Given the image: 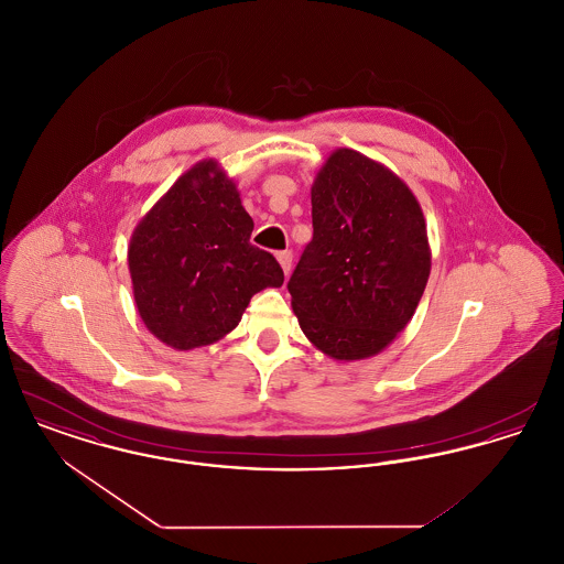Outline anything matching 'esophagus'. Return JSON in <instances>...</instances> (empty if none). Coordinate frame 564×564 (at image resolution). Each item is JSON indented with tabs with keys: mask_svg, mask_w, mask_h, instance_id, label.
<instances>
[{
	"mask_svg": "<svg viewBox=\"0 0 564 564\" xmlns=\"http://www.w3.org/2000/svg\"><path fill=\"white\" fill-rule=\"evenodd\" d=\"M276 260H279V264H281V269L285 274H290V270H292V260H294V256H292V251H279L276 253Z\"/></svg>",
	"mask_w": 564,
	"mask_h": 564,
	"instance_id": "1",
	"label": "esophagus"
}]
</instances>
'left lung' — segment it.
Returning a JSON list of instances; mask_svg holds the SVG:
<instances>
[{"instance_id":"left-lung-1","label":"left lung","mask_w":564,"mask_h":564,"mask_svg":"<svg viewBox=\"0 0 564 564\" xmlns=\"http://www.w3.org/2000/svg\"><path fill=\"white\" fill-rule=\"evenodd\" d=\"M313 239L288 283L304 336L336 361L387 349L410 323L431 272L423 209L391 169L349 148L311 188Z\"/></svg>"}]
</instances>
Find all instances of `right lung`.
<instances>
[{
  "label": "right lung",
  "instance_id": "obj_1",
  "mask_svg": "<svg viewBox=\"0 0 564 564\" xmlns=\"http://www.w3.org/2000/svg\"><path fill=\"white\" fill-rule=\"evenodd\" d=\"M253 219L214 159L196 162L139 219L129 242L134 304L175 350L230 334L253 294L283 285L272 253L249 242Z\"/></svg>",
  "mask_w": 564,
  "mask_h": 564
}]
</instances>
